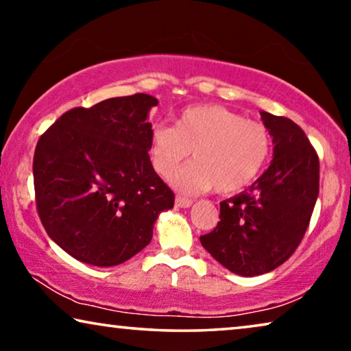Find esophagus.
<instances>
[{"label": "esophagus", "instance_id": "obj_1", "mask_svg": "<svg viewBox=\"0 0 351 351\" xmlns=\"http://www.w3.org/2000/svg\"><path fill=\"white\" fill-rule=\"evenodd\" d=\"M175 204L178 206V208H189V206H192V199L178 195L175 198Z\"/></svg>", "mask_w": 351, "mask_h": 351}]
</instances>
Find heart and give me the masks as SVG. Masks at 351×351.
I'll use <instances>...</instances> for the list:
<instances>
[{
	"label": "heart",
	"instance_id": "b5f03b06",
	"mask_svg": "<svg viewBox=\"0 0 351 351\" xmlns=\"http://www.w3.org/2000/svg\"><path fill=\"white\" fill-rule=\"evenodd\" d=\"M195 162L175 178L184 192L214 187L236 193L258 178L270 154V134L259 121L220 104H197L176 117L175 126H154L152 158L154 169L171 178L191 156Z\"/></svg>",
	"mask_w": 351,
	"mask_h": 351
}]
</instances>
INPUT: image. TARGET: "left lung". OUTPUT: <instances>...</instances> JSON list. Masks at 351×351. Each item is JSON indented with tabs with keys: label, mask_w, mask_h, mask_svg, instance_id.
I'll return each instance as SVG.
<instances>
[{
	"label": "left lung",
	"mask_w": 351,
	"mask_h": 351,
	"mask_svg": "<svg viewBox=\"0 0 351 351\" xmlns=\"http://www.w3.org/2000/svg\"><path fill=\"white\" fill-rule=\"evenodd\" d=\"M274 137V160L252 187L220 203V221L202 245L242 276L275 270L291 258L319 197V156L291 119L261 112Z\"/></svg>",
	"instance_id": "left-lung-1"
}]
</instances>
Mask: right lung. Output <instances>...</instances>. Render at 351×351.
I'll return each mask as SVG.
<instances>
[{
  "mask_svg": "<svg viewBox=\"0 0 351 351\" xmlns=\"http://www.w3.org/2000/svg\"><path fill=\"white\" fill-rule=\"evenodd\" d=\"M147 93L73 108L38 138L32 173L48 236L81 263L112 267L142 252L175 193L156 173Z\"/></svg>",
  "mask_w": 351,
  "mask_h": 351,
  "instance_id": "obj_1",
  "label": "right lung"
}]
</instances>
